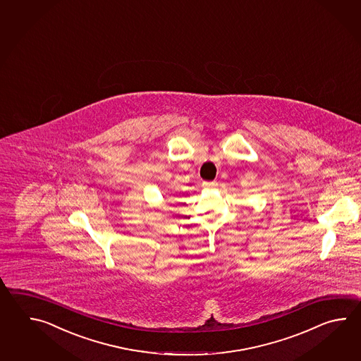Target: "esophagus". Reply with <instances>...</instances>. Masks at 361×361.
<instances>
[{
  "mask_svg": "<svg viewBox=\"0 0 361 361\" xmlns=\"http://www.w3.org/2000/svg\"><path fill=\"white\" fill-rule=\"evenodd\" d=\"M202 185H204L205 188H216V185H218V182H215V180H213V182H204V183H202Z\"/></svg>",
  "mask_w": 361,
  "mask_h": 361,
  "instance_id": "1",
  "label": "esophagus"
}]
</instances>
